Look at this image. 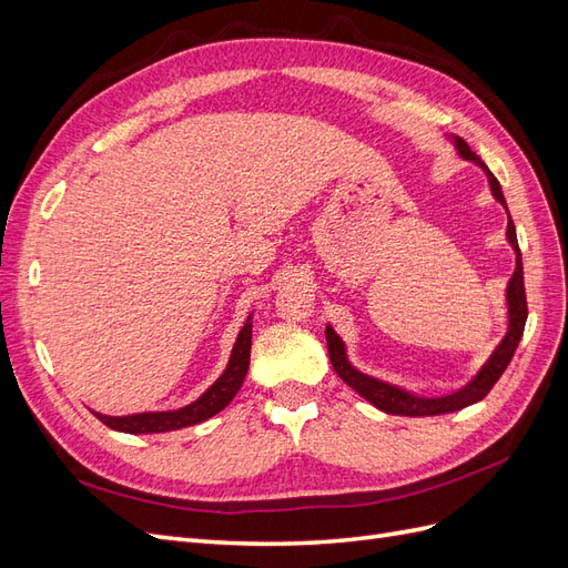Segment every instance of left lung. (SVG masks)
<instances>
[{
    "label": "left lung",
    "mask_w": 568,
    "mask_h": 568,
    "mask_svg": "<svg viewBox=\"0 0 568 568\" xmlns=\"http://www.w3.org/2000/svg\"><path fill=\"white\" fill-rule=\"evenodd\" d=\"M450 142L455 144L457 153L464 161L476 163L480 170H484L490 192L495 196L497 203H503V209L507 211V201L503 194L500 182L495 180V175L488 170V165L480 161L476 153L469 149V144L459 140V136H450ZM507 242L514 248V255H517V267H514L511 280L507 282V291H505V303H507V332L503 336V341L497 343L495 351L490 353V357L486 359L480 369L471 376V379L464 384L462 388L440 395V398H424V395L412 393L403 386L388 384L384 379H376L372 374L359 372L351 359H348V351L343 338L334 332L332 324H326V348H329V359L336 369V374L346 382L355 393L363 395L367 403H372L376 409L386 412V415H403V417H436V415H448V412H457L469 407L478 400H484L488 390L495 386V382L500 379L503 372L507 369L509 359L517 351L519 341L524 336V326H526V317H528V307H526V288H524V265H521V251H519V242H517V230H514V222L509 217L507 211Z\"/></svg>",
    "instance_id": "1"
}]
</instances>
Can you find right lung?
Listing matches in <instances>:
<instances>
[{
    "label": "right lung",
    "instance_id": "add662e5",
    "mask_svg": "<svg viewBox=\"0 0 568 568\" xmlns=\"http://www.w3.org/2000/svg\"><path fill=\"white\" fill-rule=\"evenodd\" d=\"M253 313L244 322L242 332H239L234 348L230 355V363L222 372L209 390H203L194 403H189L178 409H165V412H136V415L125 417H111L94 412L99 422H104L113 432L120 434H165V432H178L184 426H194L205 419L215 417L217 412L225 409L234 395L242 388L248 363H251V332H253Z\"/></svg>",
    "mask_w": 568,
    "mask_h": 568
}]
</instances>
